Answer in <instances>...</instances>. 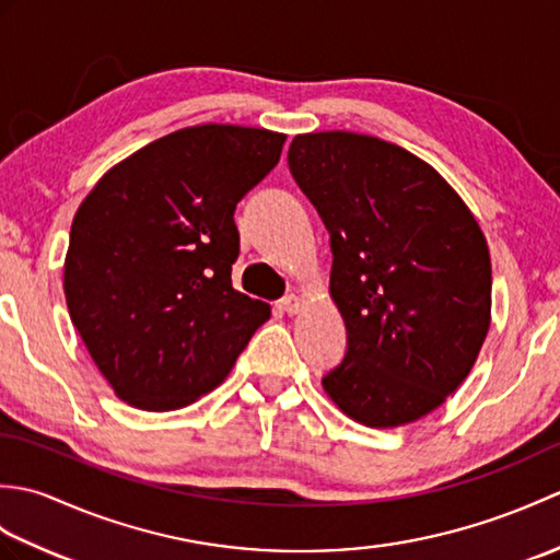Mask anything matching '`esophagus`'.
I'll list each match as a JSON object with an SVG mask.
<instances>
[{
	"mask_svg": "<svg viewBox=\"0 0 560 560\" xmlns=\"http://www.w3.org/2000/svg\"><path fill=\"white\" fill-rule=\"evenodd\" d=\"M301 299H299V295H283V299L279 301V307H281V311L283 313H287V315H295V313H299L301 311Z\"/></svg>",
	"mask_w": 560,
	"mask_h": 560,
	"instance_id": "obj_1",
	"label": "esophagus"
}]
</instances>
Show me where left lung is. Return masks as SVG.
<instances>
[{
    "mask_svg": "<svg viewBox=\"0 0 560 560\" xmlns=\"http://www.w3.org/2000/svg\"><path fill=\"white\" fill-rule=\"evenodd\" d=\"M289 168L329 231V291L347 351L323 387L353 421L392 428L438 409L491 323V257L431 165L377 137L301 135Z\"/></svg>",
    "mask_w": 560,
    "mask_h": 560,
    "instance_id": "8db88e82",
    "label": "left lung"
}]
</instances>
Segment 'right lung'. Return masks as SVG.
Returning <instances> with one entry per match:
<instances>
[{
  "mask_svg": "<svg viewBox=\"0 0 560 560\" xmlns=\"http://www.w3.org/2000/svg\"><path fill=\"white\" fill-rule=\"evenodd\" d=\"M283 135L185 127L115 165L81 201L67 307L115 395L171 411L229 375L269 305L237 293L235 207L279 163Z\"/></svg>",
  "mask_w": 560,
  "mask_h": 560,
  "instance_id": "obj_1",
  "label": "right lung"
}]
</instances>
